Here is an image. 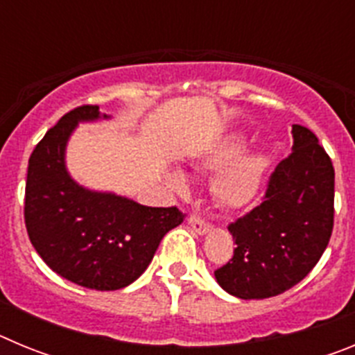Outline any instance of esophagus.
I'll use <instances>...</instances> for the list:
<instances>
[{
    "label": "esophagus",
    "instance_id": "1",
    "mask_svg": "<svg viewBox=\"0 0 355 355\" xmlns=\"http://www.w3.org/2000/svg\"><path fill=\"white\" fill-rule=\"evenodd\" d=\"M188 224L192 225L193 231H196V233H199V234L208 233L209 229H211V224H209V222H206L205 218H200V216H197V215L190 216V218H188Z\"/></svg>",
    "mask_w": 355,
    "mask_h": 355
}]
</instances>
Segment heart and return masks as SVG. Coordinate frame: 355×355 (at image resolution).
<instances>
[{
  "instance_id": "obj_1",
  "label": "heart",
  "mask_w": 355,
  "mask_h": 355,
  "mask_svg": "<svg viewBox=\"0 0 355 355\" xmlns=\"http://www.w3.org/2000/svg\"><path fill=\"white\" fill-rule=\"evenodd\" d=\"M243 150V144L240 140H227L216 146L202 159L206 168H221L213 180V196L220 205L227 208H240L254 199L261 187L268 159L263 155H247L236 159ZM171 184L175 190L187 188V178L180 172L171 175Z\"/></svg>"
}]
</instances>
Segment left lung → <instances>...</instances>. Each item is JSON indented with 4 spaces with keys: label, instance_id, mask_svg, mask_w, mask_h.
Returning a JSON list of instances; mask_svg holds the SVG:
<instances>
[{
    "label": "left lung",
    "instance_id": "1",
    "mask_svg": "<svg viewBox=\"0 0 355 355\" xmlns=\"http://www.w3.org/2000/svg\"><path fill=\"white\" fill-rule=\"evenodd\" d=\"M293 150L272 172L263 200L227 225L233 258L216 283L238 299H268L300 283L334 227V167L316 135L293 124Z\"/></svg>",
    "mask_w": 355,
    "mask_h": 355
}]
</instances>
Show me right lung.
Segmentation results:
<instances>
[{
  "label": "right lung",
  "instance_id": "obj_1",
  "mask_svg": "<svg viewBox=\"0 0 355 355\" xmlns=\"http://www.w3.org/2000/svg\"><path fill=\"white\" fill-rule=\"evenodd\" d=\"M99 117V106L65 114L37 144L28 162L24 224L44 263L80 286L121 290L144 274L183 211L150 208L114 193L85 190L65 171L64 153L78 121ZM106 117V115H105Z\"/></svg>",
  "mask_w": 355,
  "mask_h": 355
}]
</instances>
